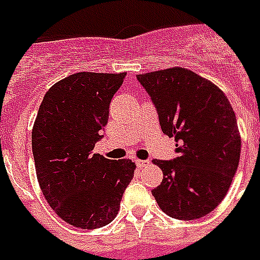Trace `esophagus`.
Segmentation results:
<instances>
[{"label": "esophagus", "mask_w": 260, "mask_h": 260, "mask_svg": "<svg viewBox=\"0 0 260 260\" xmlns=\"http://www.w3.org/2000/svg\"><path fill=\"white\" fill-rule=\"evenodd\" d=\"M150 163H151L150 160H143V159H136V165H138V167H140V169H142V167L148 166Z\"/></svg>", "instance_id": "esophagus-1"}]
</instances>
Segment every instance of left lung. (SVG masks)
<instances>
[{"label":"left lung","instance_id":"8db88e82","mask_svg":"<svg viewBox=\"0 0 260 260\" xmlns=\"http://www.w3.org/2000/svg\"><path fill=\"white\" fill-rule=\"evenodd\" d=\"M136 77L163 134L177 142V158L152 160L162 169L163 181L151 193L170 217L201 218L222 201L238 170L242 140L234 109L214 83L187 69Z\"/></svg>","mask_w":260,"mask_h":260}]
</instances>
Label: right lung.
<instances>
[{"label": "right lung", "instance_id": "1", "mask_svg": "<svg viewBox=\"0 0 260 260\" xmlns=\"http://www.w3.org/2000/svg\"><path fill=\"white\" fill-rule=\"evenodd\" d=\"M125 73H77L46 93L32 129L39 185L59 217L82 230L113 221L135 163L93 154Z\"/></svg>", "mask_w": 260, "mask_h": 260}]
</instances>
